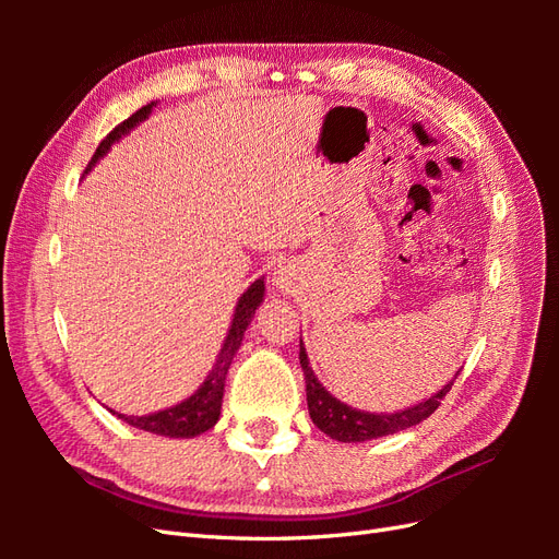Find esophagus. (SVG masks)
<instances>
[{
    "instance_id": "34e87169",
    "label": "esophagus",
    "mask_w": 559,
    "mask_h": 559,
    "mask_svg": "<svg viewBox=\"0 0 559 559\" xmlns=\"http://www.w3.org/2000/svg\"><path fill=\"white\" fill-rule=\"evenodd\" d=\"M277 282H280V284H284V277H282V280H280V277H277Z\"/></svg>"
}]
</instances>
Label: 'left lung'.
<instances>
[{"label": "left lung", "instance_id": "left-lung-1", "mask_svg": "<svg viewBox=\"0 0 559 559\" xmlns=\"http://www.w3.org/2000/svg\"><path fill=\"white\" fill-rule=\"evenodd\" d=\"M298 357L302 366V376H306L310 417L321 431L331 436L333 441H341V443L373 441V438L389 436V433H396L419 425V421H425L438 405H441V401L452 389V382L456 380V376H460V370H456V376L443 389H438L433 396L413 405V408H403L399 413H366V411L352 408V405L343 401H337L329 389L317 380L314 370L310 368L308 352L302 347V341H300Z\"/></svg>", "mask_w": 559, "mask_h": 559}]
</instances>
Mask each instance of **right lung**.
Wrapping results in <instances>:
<instances>
[{
	"mask_svg": "<svg viewBox=\"0 0 559 559\" xmlns=\"http://www.w3.org/2000/svg\"><path fill=\"white\" fill-rule=\"evenodd\" d=\"M154 107H156V103H151V105L142 107L140 111H134L130 118H126L121 126H116L95 148V154H93V158L86 167V173L93 170V165L107 154L111 144H116L118 140L126 138V134L132 128H138L144 121V118H148V114ZM263 294H265V284H263V280H257L240 296L238 306H235V314H233L224 347H222V352H218V357H216V361L210 370V376L205 378V382L200 384L195 394H191L186 401L173 405V408H165V411L142 415V417L123 415V413H116L111 408L109 411L118 419L128 421L130 427H138L142 431H151V433H158V436H170V438H193V436H200V433H205L207 429H212L218 421V415H222L226 373H228V368L233 364L235 352H238L240 345H242V337H245L247 326L251 324L253 312H257L259 306L263 302Z\"/></svg>",
	"mask_w": 559,
	"mask_h": 559,
	"instance_id": "obj_1",
	"label": "right lung"
}]
</instances>
